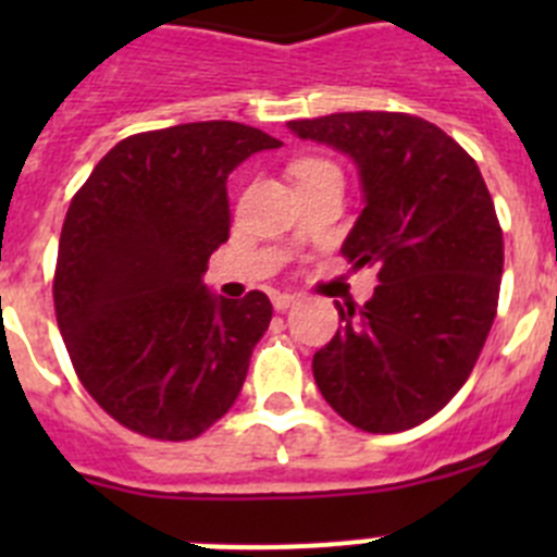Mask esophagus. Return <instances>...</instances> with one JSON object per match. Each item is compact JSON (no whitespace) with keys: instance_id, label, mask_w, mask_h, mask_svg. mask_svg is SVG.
I'll return each mask as SVG.
<instances>
[{"instance_id":"obj_1","label":"esophagus","mask_w":557,"mask_h":557,"mask_svg":"<svg viewBox=\"0 0 557 557\" xmlns=\"http://www.w3.org/2000/svg\"><path fill=\"white\" fill-rule=\"evenodd\" d=\"M295 301H298V295H289V293H275V295H273V307L278 309V312H284V309H289Z\"/></svg>"}]
</instances>
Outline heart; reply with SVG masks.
I'll return each instance as SVG.
<instances>
[{
	"label": "heart",
	"mask_w": 557,
	"mask_h": 557,
	"mask_svg": "<svg viewBox=\"0 0 557 557\" xmlns=\"http://www.w3.org/2000/svg\"><path fill=\"white\" fill-rule=\"evenodd\" d=\"M295 178H312V175H339L337 166L332 161H323V159H304L293 166Z\"/></svg>",
	"instance_id": "obj_1"
}]
</instances>
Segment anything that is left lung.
I'll use <instances>...</instances> for the list:
<instances>
[{
	"label": "left lung",
	"mask_w": 557,
	"mask_h": 557,
	"mask_svg": "<svg viewBox=\"0 0 557 557\" xmlns=\"http://www.w3.org/2000/svg\"><path fill=\"white\" fill-rule=\"evenodd\" d=\"M287 127L357 164L366 209L343 256L379 278L366 307L337 304L343 326L314 354V382L357 430H412L466 385L496 318L505 250L488 186L451 136L410 113Z\"/></svg>",
	"instance_id": "8db88e82"
}]
</instances>
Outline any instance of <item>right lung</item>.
<instances>
[{"label":"right lung","instance_id":"add662e5","mask_svg":"<svg viewBox=\"0 0 557 557\" xmlns=\"http://www.w3.org/2000/svg\"><path fill=\"white\" fill-rule=\"evenodd\" d=\"M282 141L239 122L127 136L102 156L63 220L58 329L83 387L122 426L191 441L223 418L273 307L203 284L228 239V175Z\"/></svg>","mask_w":557,"mask_h":557}]
</instances>
